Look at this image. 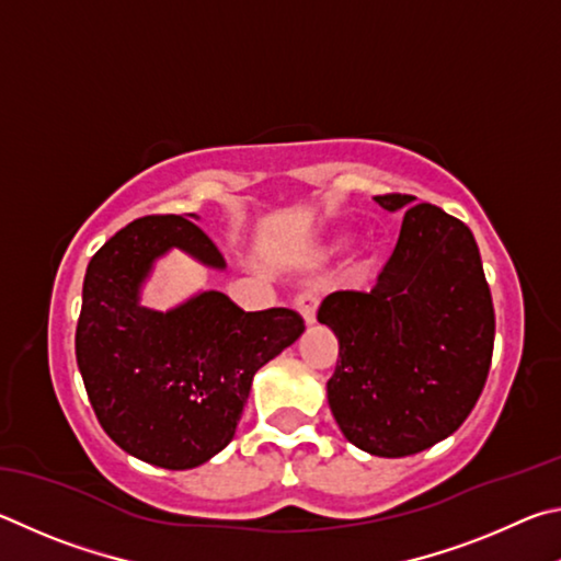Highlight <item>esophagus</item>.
Listing matches in <instances>:
<instances>
[{
  "label": "esophagus",
  "instance_id": "obj_1",
  "mask_svg": "<svg viewBox=\"0 0 561 561\" xmlns=\"http://www.w3.org/2000/svg\"><path fill=\"white\" fill-rule=\"evenodd\" d=\"M296 310L300 312L302 320H306L308 325H312L318 318V293H312V290L300 293V296L296 298Z\"/></svg>",
  "mask_w": 561,
  "mask_h": 561
}]
</instances>
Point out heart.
I'll return each mask as SVG.
<instances>
[{
	"label": "heart",
	"instance_id": "obj_1",
	"mask_svg": "<svg viewBox=\"0 0 561 561\" xmlns=\"http://www.w3.org/2000/svg\"><path fill=\"white\" fill-rule=\"evenodd\" d=\"M371 265V255H362V259L357 261V271H367Z\"/></svg>",
	"mask_w": 561,
	"mask_h": 561
}]
</instances>
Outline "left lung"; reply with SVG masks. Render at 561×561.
Listing matches in <instances>:
<instances>
[{
    "mask_svg": "<svg viewBox=\"0 0 561 561\" xmlns=\"http://www.w3.org/2000/svg\"><path fill=\"white\" fill-rule=\"evenodd\" d=\"M404 214L377 286L337 290L318 320L340 357L328 401L342 434L371 456L401 458L448 438L485 387L495 342L493 296L468 226L411 194H379Z\"/></svg>",
    "mask_w": 561,
    "mask_h": 561,
    "instance_id": "left-lung-1",
    "label": "left lung"
}]
</instances>
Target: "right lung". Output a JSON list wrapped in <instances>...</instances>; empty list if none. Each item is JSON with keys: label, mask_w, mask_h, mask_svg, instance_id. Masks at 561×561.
Instances as JSON below:
<instances>
[{"label": "right lung", "mask_w": 561, "mask_h": 561, "mask_svg": "<svg viewBox=\"0 0 561 561\" xmlns=\"http://www.w3.org/2000/svg\"><path fill=\"white\" fill-rule=\"evenodd\" d=\"M172 245L224 268L214 241L184 216L130 221L88 263L76 359L105 434L145 463L186 470L229 446L253 375L306 325L290 308L243 312L216 290L170 312L140 308V283Z\"/></svg>", "instance_id": "obj_1"}]
</instances>
